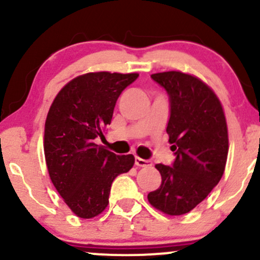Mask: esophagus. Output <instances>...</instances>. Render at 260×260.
<instances>
[{"instance_id": "obj_1", "label": "esophagus", "mask_w": 260, "mask_h": 260, "mask_svg": "<svg viewBox=\"0 0 260 260\" xmlns=\"http://www.w3.org/2000/svg\"><path fill=\"white\" fill-rule=\"evenodd\" d=\"M134 164H136L138 168H151V166H153V162H151L150 160L140 159L138 156L134 157Z\"/></svg>"}]
</instances>
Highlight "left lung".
Returning <instances> with one entry per match:
<instances>
[{
    "mask_svg": "<svg viewBox=\"0 0 260 260\" xmlns=\"http://www.w3.org/2000/svg\"><path fill=\"white\" fill-rule=\"evenodd\" d=\"M151 78L169 95L166 132L176 157L171 166L155 165L161 184L148 201L168 215H183L221 180L229 153L228 124L219 99L201 79L176 71Z\"/></svg>",
    "mask_w": 260,
    "mask_h": 260,
    "instance_id": "obj_1",
    "label": "left lung"
}]
</instances>
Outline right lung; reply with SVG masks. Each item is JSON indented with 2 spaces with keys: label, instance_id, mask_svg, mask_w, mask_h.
<instances>
[{
  "label": "right lung",
  "instance_id": "1",
  "mask_svg": "<svg viewBox=\"0 0 260 260\" xmlns=\"http://www.w3.org/2000/svg\"><path fill=\"white\" fill-rule=\"evenodd\" d=\"M138 73H86L66 84L45 122L44 151L50 178L77 216L91 219L105 210L118 175L128 172L134 156L116 155L95 139L111 123L121 92Z\"/></svg>",
  "mask_w": 260,
  "mask_h": 260
}]
</instances>
